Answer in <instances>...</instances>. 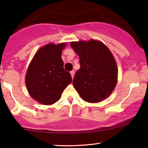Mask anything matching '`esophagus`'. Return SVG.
I'll use <instances>...</instances> for the list:
<instances>
[{
	"label": "esophagus",
	"mask_w": 148,
	"mask_h": 148,
	"mask_svg": "<svg viewBox=\"0 0 148 148\" xmlns=\"http://www.w3.org/2000/svg\"><path fill=\"white\" fill-rule=\"evenodd\" d=\"M74 70H72V71H71L70 72V74H71V76H72V78H74Z\"/></svg>",
	"instance_id": "34e87169"
}]
</instances>
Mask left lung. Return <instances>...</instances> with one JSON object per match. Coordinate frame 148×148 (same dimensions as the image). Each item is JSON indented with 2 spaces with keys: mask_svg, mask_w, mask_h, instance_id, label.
Wrapping results in <instances>:
<instances>
[{
  "mask_svg": "<svg viewBox=\"0 0 148 148\" xmlns=\"http://www.w3.org/2000/svg\"><path fill=\"white\" fill-rule=\"evenodd\" d=\"M79 56L80 68L73 85L84 100L98 102L113 91L117 80V67L111 52L103 43L96 40L71 42Z\"/></svg>",
  "mask_w": 148,
  "mask_h": 148,
  "instance_id": "8db88e82",
  "label": "left lung"
}]
</instances>
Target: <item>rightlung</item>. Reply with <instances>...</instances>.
<instances>
[{
    "label": "right lung",
    "instance_id": "right-lung-1",
    "mask_svg": "<svg viewBox=\"0 0 148 148\" xmlns=\"http://www.w3.org/2000/svg\"><path fill=\"white\" fill-rule=\"evenodd\" d=\"M65 44H49L39 49L26 74V85L33 99L45 105L55 103L69 84L70 72L63 68L61 59Z\"/></svg>",
    "mask_w": 148,
    "mask_h": 148
}]
</instances>
